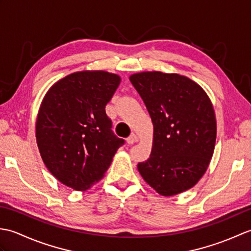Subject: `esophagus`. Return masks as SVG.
Returning <instances> with one entry per match:
<instances>
[{
  "mask_svg": "<svg viewBox=\"0 0 251 251\" xmlns=\"http://www.w3.org/2000/svg\"><path fill=\"white\" fill-rule=\"evenodd\" d=\"M138 140H139V138H138V136L135 134H131L128 138H127V142H128L129 145H134V143H136Z\"/></svg>",
  "mask_w": 251,
  "mask_h": 251,
  "instance_id": "obj_1",
  "label": "esophagus"
}]
</instances>
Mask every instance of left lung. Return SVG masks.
Segmentation results:
<instances>
[{"mask_svg":"<svg viewBox=\"0 0 251 251\" xmlns=\"http://www.w3.org/2000/svg\"><path fill=\"white\" fill-rule=\"evenodd\" d=\"M153 123L151 155L138 164L146 182L163 196H173L199 182L212 157L217 123L206 92L177 73L131 74Z\"/></svg>","mask_w":251,"mask_h":251,"instance_id":"1","label":"left lung"}]
</instances>
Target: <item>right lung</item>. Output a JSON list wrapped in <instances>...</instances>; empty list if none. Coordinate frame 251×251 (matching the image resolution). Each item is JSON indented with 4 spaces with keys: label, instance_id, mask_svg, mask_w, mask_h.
<instances>
[{
    "label": "right lung",
    "instance_id": "obj_1",
    "mask_svg": "<svg viewBox=\"0 0 251 251\" xmlns=\"http://www.w3.org/2000/svg\"><path fill=\"white\" fill-rule=\"evenodd\" d=\"M121 83L106 71H79L44 96L35 137L45 166L69 188L86 191L103 177L124 139L112 131L105 105Z\"/></svg>",
    "mask_w": 251,
    "mask_h": 251
}]
</instances>
